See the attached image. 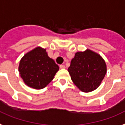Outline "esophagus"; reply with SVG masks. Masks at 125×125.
<instances>
[{
  "label": "esophagus",
  "mask_w": 125,
  "mask_h": 125,
  "mask_svg": "<svg viewBox=\"0 0 125 125\" xmlns=\"http://www.w3.org/2000/svg\"><path fill=\"white\" fill-rule=\"evenodd\" d=\"M59 67H60L61 69H64L65 68V66H64V65L61 64V65H60V66H59Z\"/></svg>",
  "instance_id": "esophagus-1"
}]
</instances>
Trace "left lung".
I'll list each match as a JSON object with an SVG mask.
<instances>
[{"mask_svg": "<svg viewBox=\"0 0 125 125\" xmlns=\"http://www.w3.org/2000/svg\"><path fill=\"white\" fill-rule=\"evenodd\" d=\"M68 71L75 85L83 92L88 93L100 85L107 73V66L99 54L87 50L75 53Z\"/></svg>", "mask_w": 125, "mask_h": 125, "instance_id": "obj_1", "label": "left lung"}]
</instances>
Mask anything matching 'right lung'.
Returning a JSON list of instances; mask_svg holds the SVG:
<instances>
[{
  "mask_svg": "<svg viewBox=\"0 0 125 125\" xmlns=\"http://www.w3.org/2000/svg\"><path fill=\"white\" fill-rule=\"evenodd\" d=\"M59 69L58 65L48 56L46 50L37 47L22 57L18 71L27 85L41 89L53 80Z\"/></svg>",
  "mask_w": 125,
  "mask_h": 125,
  "instance_id": "1",
  "label": "right lung"
}]
</instances>
